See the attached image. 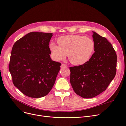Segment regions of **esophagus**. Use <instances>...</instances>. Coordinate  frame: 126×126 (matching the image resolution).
Segmentation results:
<instances>
[{
	"instance_id": "esophagus-1",
	"label": "esophagus",
	"mask_w": 126,
	"mask_h": 126,
	"mask_svg": "<svg viewBox=\"0 0 126 126\" xmlns=\"http://www.w3.org/2000/svg\"><path fill=\"white\" fill-rule=\"evenodd\" d=\"M67 67V65L65 64H62L61 65V68H64V67Z\"/></svg>"
}]
</instances>
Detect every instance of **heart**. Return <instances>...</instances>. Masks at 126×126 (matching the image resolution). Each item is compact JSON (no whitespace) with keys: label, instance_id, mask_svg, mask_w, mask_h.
<instances>
[{"label":"heart","instance_id":"1","mask_svg":"<svg viewBox=\"0 0 126 126\" xmlns=\"http://www.w3.org/2000/svg\"><path fill=\"white\" fill-rule=\"evenodd\" d=\"M59 45L51 43L49 49L56 60H64L68 55L70 62L75 65H81L87 62L95 49V43L92 39L79 35H67L58 38Z\"/></svg>","mask_w":126,"mask_h":126}]
</instances>
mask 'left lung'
<instances>
[{
	"instance_id": "obj_1",
	"label": "left lung",
	"mask_w": 126,
	"mask_h": 126,
	"mask_svg": "<svg viewBox=\"0 0 126 126\" xmlns=\"http://www.w3.org/2000/svg\"><path fill=\"white\" fill-rule=\"evenodd\" d=\"M94 53L84 64L70 67V82L76 94L92 98L108 87L115 76L117 56L107 39L92 32Z\"/></svg>"
}]
</instances>
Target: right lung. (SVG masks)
<instances>
[{
  "instance_id": "right-lung-1",
  "label": "right lung",
  "mask_w": 126,
  "mask_h": 126,
  "mask_svg": "<svg viewBox=\"0 0 126 126\" xmlns=\"http://www.w3.org/2000/svg\"><path fill=\"white\" fill-rule=\"evenodd\" d=\"M52 36V33L31 32L13 46L9 71L15 86L26 96H44L55 83L61 64L50 58Z\"/></svg>"
}]
</instances>
